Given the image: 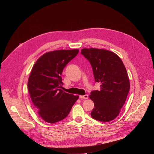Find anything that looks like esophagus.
I'll return each mask as SVG.
<instances>
[{"instance_id": "1", "label": "esophagus", "mask_w": 154, "mask_h": 154, "mask_svg": "<svg viewBox=\"0 0 154 154\" xmlns=\"http://www.w3.org/2000/svg\"><path fill=\"white\" fill-rule=\"evenodd\" d=\"M79 97L81 99H87L88 98V94H85L84 96H80Z\"/></svg>"}]
</instances>
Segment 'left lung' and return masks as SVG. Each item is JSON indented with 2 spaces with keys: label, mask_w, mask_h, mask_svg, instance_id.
<instances>
[{
  "label": "left lung",
  "mask_w": 154,
  "mask_h": 154,
  "mask_svg": "<svg viewBox=\"0 0 154 154\" xmlns=\"http://www.w3.org/2000/svg\"><path fill=\"white\" fill-rule=\"evenodd\" d=\"M81 54L90 61L95 82L100 83V90L89 96L94 103L91 116L99 121H111L119 114L130 90L125 66L116 54L107 50L83 49Z\"/></svg>",
  "instance_id": "8db88e82"
}]
</instances>
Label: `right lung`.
<instances>
[{
  "label": "right lung",
  "instance_id": "obj_1",
  "mask_svg": "<svg viewBox=\"0 0 154 154\" xmlns=\"http://www.w3.org/2000/svg\"><path fill=\"white\" fill-rule=\"evenodd\" d=\"M78 53V49L47 52L32 68L28 80L29 93L38 114L48 123L64 119L79 99V96L61 90L63 70Z\"/></svg>",
  "mask_w": 154,
  "mask_h": 154
}]
</instances>
